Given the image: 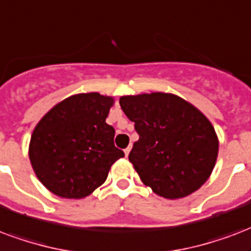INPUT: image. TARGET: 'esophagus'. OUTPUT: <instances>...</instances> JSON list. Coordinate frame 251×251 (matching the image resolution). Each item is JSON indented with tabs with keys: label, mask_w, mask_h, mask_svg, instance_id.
Masks as SVG:
<instances>
[{
	"label": "esophagus",
	"mask_w": 251,
	"mask_h": 251,
	"mask_svg": "<svg viewBox=\"0 0 251 251\" xmlns=\"http://www.w3.org/2000/svg\"><path fill=\"white\" fill-rule=\"evenodd\" d=\"M131 148H132V146L129 144V146H128L127 148L124 150V153H126V156H128V154H129V152H131Z\"/></svg>",
	"instance_id": "34e87169"
}]
</instances>
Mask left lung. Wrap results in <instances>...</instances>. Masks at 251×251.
Wrapping results in <instances>:
<instances>
[{"label": "left lung", "mask_w": 251, "mask_h": 251, "mask_svg": "<svg viewBox=\"0 0 251 251\" xmlns=\"http://www.w3.org/2000/svg\"><path fill=\"white\" fill-rule=\"evenodd\" d=\"M119 103L139 133L128 159L141 181L171 200L205 184L216 165L218 137L201 111L165 92L127 95Z\"/></svg>", "instance_id": "8db88e82"}]
</instances>
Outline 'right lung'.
Wrapping results in <instances>:
<instances>
[{
	"mask_svg": "<svg viewBox=\"0 0 251 251\" xmlns=\"http://www.w3.org/2000/svg\"><path fill=\"white\" fill-rule=\"evenodd\" d=\"M114 98L78 94L54 105L35 126L29 157L38 180L63 199H84L100 186L111 165L124 157L105 123Z\"/></svg>",
	"mask_w": 251,
	"mask_h": 251,
	"instance_id": "add662e5",
	"label": "right lung"
}]
</instances>
